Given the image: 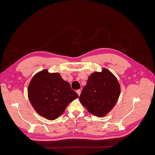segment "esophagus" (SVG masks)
<instances>
[{
    "mask_svg": "<svg viewBox=\"0 0 155 155\" xmlns=\"http://www.w3.org/2000/svg\"><path fill=\"white\" fill-rule=\"evenodd\" d=\"M81 90H79H79H77L76 91V92H77V94H78V96H79V95H80L81 94Z\"/></svg>",
    "mask_w": 155,
    "mask_h": 155,
    "instance_id": "esophagus-1",
    "label": "esophagus"
}]
</instances>
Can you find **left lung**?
<instances>
[{"label": "left lung", "instance_id": "8db88e82", "mask_svg": "<svg viewBox=\"0 0 155 155\" xmlns=\"http://www.w3.org/2000/svg\"><path fill=\"white\" fill-rule=\"evenodd\" d=\"M121 92L118 79L107 68L88 77L79 101L88 112L97 117L106 116L115 106Z\"/></svg>", "mask_w": 155, "mask_h": 155}]
</instances>
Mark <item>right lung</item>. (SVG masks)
I'll use <instances>...</instances> for the list:
<instances>
[{"label": "right lung", "mask_w": 155, "mask_h": 155, "mask_svg": "<svg viewBox=\"0 0 155 155\" xmlns=\"http://www.w3.org/2000/svg\"><path fill=\"white\" fill-rule=\"evenodd\" d=\"M28 96L37 114L48 120L57 119L70 102L78 97L59 73L45 69L35 74L28 88Z\"/></svg>", "instance_id": "right-lung-1"}]
</instances>
